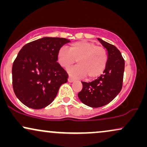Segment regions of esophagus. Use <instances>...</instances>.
Segmentation results:
<instances>
[{"label":"esophagus","mask_w":147,"mask_h":147,"mask_svg":"<svg viewBox=\"0 0 147 147\" xmlns=\"http://www.w3.org/2000/svg\"><path fill=\"white\" fill-rule=\"evenodd\" d=\"M68 82H70V83H71V82H74V79H72V78H71V77H68Z\"/></svg>","instance_id":"obj_1"}]
</instances>
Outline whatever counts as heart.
I'll return each instance as SVG.
<instances>
[{"mask_svg":"<svg viewBox=\"0 0 147 147\" xmlns=\"http://www.w3.org/2000/svg\"><path fill=\"white\" fill-rule=\"evenodd\" d=\"M57 61L62 68H68L77 61V65L69 69V75L76 78L86 75L88 79L99 77L105 70L108 61L107 51L104 47L87 41L72 43L68 50L61 48Z\"/></svg>","mask_w":147,"mask_h":147,"instance_id":"obj_1","label":"heart"}]
</instances>
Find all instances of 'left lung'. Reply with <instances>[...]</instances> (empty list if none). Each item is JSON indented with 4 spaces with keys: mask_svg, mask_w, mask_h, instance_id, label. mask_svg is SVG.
I'll return each mask as SVG.
<instances>
[{
    "mask_svg": "<svg viewBox=\"0 0 147 147\" xmlns=\"http://www.w3.org/2000/svg\"><path fill=\"white\" fill-rule=\"evenodd\" d=\"M108 51V61L102 75L91 82H82L83 88L79 99L92 108L102 107L110 103L122 88L124 60L119 50L113 45L97 38Z\"/></svg>",
    "mask_w": 147,
    "mask_h": 147,
    "instance_id": "8db88e82",
    "label": "left lung"
}]
</instances>
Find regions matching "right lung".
I'll return each instance as SVG.
<instances>
[{"instance_id":"obj_1","label":"right lung","mask_w":147,"mask_h":147,"mask_svg":"<svg viewBox=\"0 0 147 147\" xmlns=\"http://www.w3.org/2000/svg\"><path fill=\"white\" fill-rule=\"evenodd\" d=\"M70 40L43 37L27 43L12 65V86L16 97L33 109L53 102L68 75L57 61L59 50Z\"/></svg>"}]
</instances>
